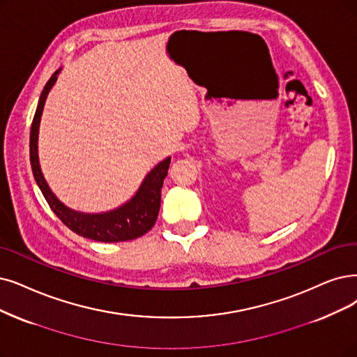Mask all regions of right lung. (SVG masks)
I'll return each instance as SVG.
<instances>
[{"label":"right lung","mask_w":357,"mask_h":357,"mask_svg":"<svg viewBox=\"0 0 357 357\" xmlns=\"http://www.w3.org/2000/svg\"><path fill=\"white\" fill-rule=\"evenodd\" d=\"M56 73L59 71H55L51 76L44 91L40 93L39 104L31 127V165L33 177L42 195H44L50 208L63 221V224L82 237L95 241H105V243H116V241H127L144 236L151 230L156 218H158L161 205V189L164 178L168 173L171 158L164 160L151 171L145 177L144 183H142V186L135 197H132V201H129L119 209L104 213H83L71 211L70 208L64 206L48 188L44 176L40 173L38 161V130L42 109H44L47 95L56 80Z\"/></svg>","instance_id":"1"}]
</instances>
